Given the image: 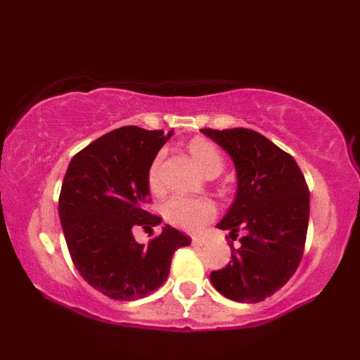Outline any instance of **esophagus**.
<instances>
[{
    "label": "esophagus",
    "mask_w": 360,
    "mask_h": 360,
    "mask_svg": "<svg viewBox=\"0 0 360 360\" xmlns=\"http://www.w3.org/2000/svg\"><path fill=\"white\" fill-rule=\"evenodd\" d=\"M192 244H193V246H204L205 238H202V236H193Z\"/></svg>",
    "instance_id": "1"
}]
</instances>
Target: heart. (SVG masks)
Masks as SVG:
<instances>
[{
  "label": "heart",
  "mask_w": 360,
  "mask_h": 360,
  "mask_svg": "<svg viewBox=\"0 0 360 360\" xmlns=\"http://www.w3.org/2000/svg\"><path fill=\"white\" fill-rule=\"evenodd\" d=\"M188 151L193 156L200 170L205 174H219L223 170V156L210 141L196 137L188 143ZM162 155H158L148 170V187L153 192L160 188L159 167ZM217 209L209 200H195V198L173 196L164 204V217L168 223L182 229V231L196 232L215 217Z\"/></svg>",
  "instance_id": "obj_1"
}]
</instances>
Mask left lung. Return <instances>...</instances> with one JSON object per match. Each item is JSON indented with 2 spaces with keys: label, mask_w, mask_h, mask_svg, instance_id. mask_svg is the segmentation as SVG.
<instances>
[{
  "label": "left lung",
  "mask_w": 360,
  "mask_h": 360,
  "mask_svg": "<svg viewBox=\"0 0 360 360\" xmlns=\"http://www.w3.org/2000/svg\"><path fill=\"white\" fill-rule=\"evenodd\" d=\"M235 165L236 193L221 231L244 235L232 262L210 274L219 294L257 303L285 286L303 255L309 221V192L294 158L248 128L201 129Z\"/></svg>",
  "instance_id": "obj_1"
}]
</instances>
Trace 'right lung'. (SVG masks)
Segmentation results:
<instances>
[{"label":"right lung","mask_w":360,"mask_h":360,"mask_svg":"<svg viewBox=\"0 0 360 360\" xmlns=\"http://www.w3.org/2000/svg\"><path fill=\"white\" fill-rule=\"evenodd\" d=\"M173 131L122 127L98 137L72 159L63 179L58 215L75 269L114 300H137L164 285L176 249L190 238L168 224L148 246L133 236L162 219L143 209L148 170Z\"/></svg>","instance_id":"right-lung-1"}]
</instances>
